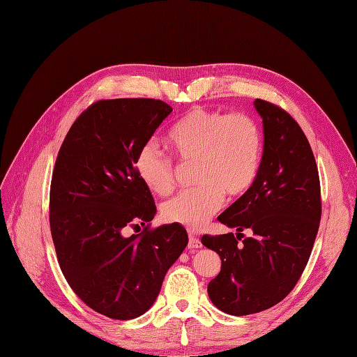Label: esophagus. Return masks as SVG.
Wrapping results in <instances>:
<instances>
[{"label":"esophagus","mask_w":357,"mask_h":357,"mask_svg":"<svg viewBox=\"0 0 357 357\" xmlns=\"http://www.w3.org/2000/svg\"><path fill=\"white\" fill-rule=\"evenodd\" d=\"M188 248L190 250H197V248H201V241L197 236L190 235L188 236Z\"/></svg>","instance_id":"obj_1"}]
</instances>
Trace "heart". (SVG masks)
<instances>
[{
	"mask_svg": "<svg viewBox=\"0 0 357 357\" xmlns=\"http://www.w3.org/2000/svg\"><path fill=\"white\" fill-rule=\"evenodd\" d=\"M167 146L181 160L194 162V183L165 201L162 217L188 229L203 227L223 204L225 192L243 195L259 172L262 134L254 118L195 107L167 132ZM137 175L159 195L174 187V162L159 146L146 143L135 159Z\"/></svg>",
	"mask_w": 357,
	"mask_h": 357,
	"instance_id": "1",
	"label": "heart"
}]
</instances>
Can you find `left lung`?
<instances>
[{
	"label": "left lung",
	"mask_w": 357,
	"mask_h": 357,
	"mask_svg": "<svg viewBox=\"0 0 357 357\" xmlns=\"http://www.w3.org/2000/svg\"><path fill=\"white\" fill-rule=\"evenodd\" d=\"M264 149L252 187L217 220L238 230L201 238L219 254L220 273L208 298L229 315H250L283 301L298 283L318 234L321 188L315 158L302 128L282 107L255 99ZM255 235L237 243L240 231Z\"/></svg>",
	"instance_id": "8db88e82"
}]
</instances>
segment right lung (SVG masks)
I'll return each mask as SVG.
<instances>
[{
    "label": "right lung",
    "mask_w": 357,
    "mask_h": 357,
    "mask_svg": "<svg viewBox=\"0 0 357 357\" xmlns=\"http://www.w3.org/2000/svg\"><path fill=\"white\" fill-rule=\"evenodd\" d=\"M172 107L154 99L93 103L75 119L55 162L50 225L61 271L93 311L143 315L188 245L183 226L149 230L156 214L135 159ZM145 230L128 237V227Z\"/></svg>",
    "instance_id": "right-lung-1"
}]
</instances>
